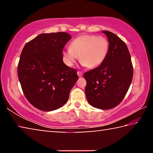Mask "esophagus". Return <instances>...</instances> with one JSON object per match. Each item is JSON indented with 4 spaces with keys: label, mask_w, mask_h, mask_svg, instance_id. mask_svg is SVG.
I'll use <instances>...</instances> for the list:
<instances>
[{
    "label": "esophagus",
    "mask_w": 153,
    "mask_h": 153,
    "mask_svg": "<svg viewBox=\"0 0 153 153\" xmlns=\"http://www.w3.org/2000/svg\"><path fill=\"white\" fill-rule=\"evenodd\" d=\"M77 76H78L79 77H82L83 76V74H82V71H78L77 72Z\"/></svg>",
    "instance_id": "esophagus-1"
}]
</instances>
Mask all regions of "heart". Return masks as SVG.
<instances>
[{
  "instance_id": "1",
  "label": "heart",
  "mask_w": 153,
  "mask_h": 153,
  "mask_svg": "<svg viewBox=\"0 0 153 153\" xmlns=\"http://www.w3.org/2000/svg\"><path fill=\"white\" fill-rule=\"evenodd\" d=\"M109 44L103 36L84 34L72 41L69 48L62 52L63 62L69 67L74 65L79 56L82 65L94 68L101 65L107 57Z\"/></svg>"
}]
</instances>
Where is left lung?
Returning a JSON list of instances; mask_svg holds the SVG:
<instances>
[{"label": "left lung", "instance_id": "8db88e82", "mask_svg": "<svg viewBox=\"0 0 153 153\" xmlns=\"http://www.w3.org/2000/svg\"><path fill=\"white\" fill-rule=\"evenodd\" d=\"M102 32L109 43L107 57L84 77L88 102L95 108L106 110L115 107L125 97L132 81L133 66L126 43L109 31Z\"/></svg>", "mask_w": 153, "mask_h": 153}]
</instances>
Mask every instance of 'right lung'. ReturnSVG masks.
<instances>
[{
    "label": "right lung",
    "instance_id": "obj_1",
    "mask_svg": "<svg viewBox=\"0 0 153 153\" xmlns=\"http://www.w3.org/2000/svg\"><path fill=\"white\" fill-rule=\"evenodd\" d=\"M71 36L66 32L41 33L24 46L17 67L23 92L33 107L54 111L65 104L78 76L63 63L62 52Z\"/></svg>",
    "mask_w": 153,
    "mask_h": 153
}]
</instances>
